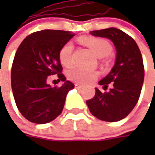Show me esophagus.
<instances>
[{
	"label": "esophagus",
	"mask_w": 155,
	"mask_h": 155,
	"mask_svg": "<svg viewBox=\"0 0 155 155\" xmlns=\"http://www.w3.org/2000/svg\"><path fill=\"white\" fill-rule=\"evenodd\" d=\"M75 87L77 88V89H81L83 85L82 84H75Z\"/></svg>",
	"instance_id": "obj_1"
}]
</instances>
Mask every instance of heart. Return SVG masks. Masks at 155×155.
<instances>
[{
    "label": "heart",
    "mask_w": 155,
    "mask_h": 155,
    "mask_svg": "<svg viewBox=\"0 0 155 155\" xmlns=\"http://www.w3.org/2000/svg\"><path fill=\"white\" fill-rule=\"evenodd\" d=\"M79 41L84 45L88 46L93 53L98 58L109 55L112 51V46L109 41L103 38L98 37H89L84 36L79 38ZM72 52H73V44L71 42H67L61 47L58 52V58L63 66L71 67L72 65ZM98 73L94 71H89L82 68H76L71 70L69 73L70 79L76 83L88 84L97 79Z\"/></svg>",
    "instance_id": "obj_1"
}]
</instances>
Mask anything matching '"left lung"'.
I'll list each match as a JSON object with an SVG mask.
<instances>
[{
	"label": "left lung",
	"instance_id": "left-lung-1",
	"mask_svg": "<svg viewBox=\"0 0 155 155\" xmlns=\"http://www.w3.org/2000/svg\"><path fill=\"white\" fill-rule=\"evenodd\" d=\"M93 36L110 39L116 49L114 67L104 78L99 81L104 89L96 88L94 97L86 104L93 116L105 122H118L133 110L140 97L144 81V65L140 49L133 38L115 27L91 31Z\"/></svg>",
	"mask_w": 155,
	"mask_h": 155
}]
</instances>
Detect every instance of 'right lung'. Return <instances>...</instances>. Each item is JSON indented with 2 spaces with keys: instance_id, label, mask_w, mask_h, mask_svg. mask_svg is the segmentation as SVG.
Returning a JSON list of instances; mask_svg holds the SVG:
<instances>
[{
  "instance_id": "add662e5",
  "label": "right lung",
  "mask_w": 155,
  "mask_h": 155,
  "mask_svg": "<svg viewBox=\"0 0 155 155\" xmlns=\"http://www.w3.org/2000/svg\"><path fill=\"white\" fill-rule=\"evenodd\" d=\"M74 33L61 30H42L27 36L18 47L11 71L15 104L29 122L45 124L62 113L69 91L74 84L62 73L58 52ZM58 74L61 87H51L48 75Z\"/></svg>"
}]
</instances>
